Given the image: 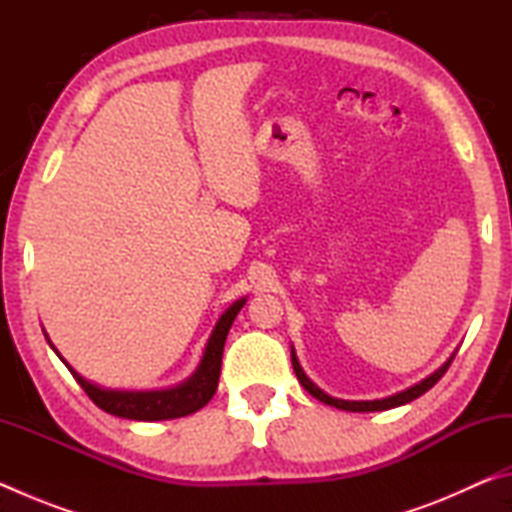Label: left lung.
Instances as JSON below:
<instances>
[{
	"label": "left lung",
	"mask_w": 512,
	"mask_h": 512,
	"mask_svg": "<svg viewBox=\"0 0 512 512\" xmlns=\"http://www.w3.org/2000/svg\"><path fill=\"white\" fill-rule=\"evenodd\" d=\"M452 361H454V357H449L445 366H443V368H438L436 372H433L431 377H427L424 381H420V384H415V386H411V388H406V391H402V393H397V395H393V397H386V400H375V402H348V400H336V397H329L327 393L320 391V388L314 384V381H311V379L305 375V372H302L300 363H298V359H296V352L291 350V363H293V370H296V377H298L300 384L305 386V391H307V393L314 395L316 400H320V402H325V404H329V406H336V409H343V411H359V413L395 409V406H402V404H406V402L415 400V397L424 395V393L429 391V388H433V386L438 384V379L445 375L447 368L452 366Z\"/></svg>",
	"instance_id": "8db88e82"
}]
</instances>
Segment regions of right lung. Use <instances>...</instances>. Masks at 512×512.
Listing matches in <instances>:
<instances>
[{
    "instance_id": "1",
    "label": "right lung",
    "mask_w": 512,
    "mask_h": 512,
    "mask_svg": "<svg viewBox=\"0 0 512 512\" xmlns=\"http://www.w3.org/2000/svg\"><path fill=\"white\" fill-rule=\"evenodd\" d=\"M246 300H239L232 305L225 314L219 318L214 332L207 341V348L203 354V361L194 377L185 381L183 386L171 388V391H153V393H121V391H103V388L85 381L79 372H72L74 379L79 381L85 395L99 406L101 411L110 415H119V418L126 420H173L183 418V415L194 413L212 400L216 393V386H219V375H221V359H223V345L225 336H228L232 320L237 318L239 309L244 307Z\"/></svg>"
}]
</instances>
